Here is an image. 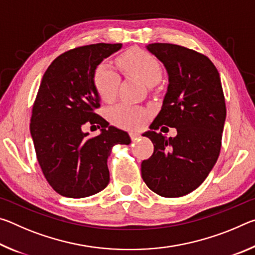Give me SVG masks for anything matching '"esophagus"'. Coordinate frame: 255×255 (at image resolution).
Returning a JSON list of instances; mask_svg holds the SVG:
<instances>
[{
    "instance_id": "34e87169",
    "label": "esophagus",
    "mask_w": 255,
    "mask_h": 255,
    "mask_svg": "<svg viewBox=\"0 0 255 255\" xmlns=\"http://www.w3.org/2000/svg\"><path fill=\"white\" fill-rule=\"evenodd\" d=\"M129 136H130L131 140H136L139 138V132H136V131H130L129 132Z\"/></svg>"
}]
</instances>
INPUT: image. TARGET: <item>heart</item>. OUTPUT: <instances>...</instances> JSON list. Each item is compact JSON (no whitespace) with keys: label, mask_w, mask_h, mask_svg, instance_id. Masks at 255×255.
Listing matches in <instances>:
<instances>
[{"label":"heart","mask_w":255,"mask_h":255,"mask_svg":"<svg viewBox=\"0 0 255 255\" xmlns=\"http://www.w3.org/2000/svg\"><path fill=\"white\" fill-rule=\"evenodd\" d=\"M117 66L124 73L136 77L146 85L157 83L162 76V67L158 60L147 51L137 47L127 49L117 58ZM120 79L117 73L107 64H100L93 73L94 89L101 100L111 102L117 97ZM147 117L144 108L120 103L109 110L111 123L125 129L140 127Z\"/></svg>","instance_id":"b5f03b06"}]
</instances>
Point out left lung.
I'll return each instance as SVG.
<instances>
[{
    "instance_id": "1",
    "label": "left lung",
    "mask_w": 255,
    "mask_h": 255,
    "mask_svg": "<svg viewBox=\"0 0 255 255\" xmlns=\"http://www.w3.org/2000/svg\"><path fill=\"white\" fill-rule=\"evenodd\" d=\"M147 49L165 66L169 86L152 130L144 133L154 152L141 162V178L158 196L182 197L204 182L221 152L226 118L221 77L213 62L196 50L164 42ZM162 124L176 128L177 136L155 132Z\"/></svg>"
}]
</instances>
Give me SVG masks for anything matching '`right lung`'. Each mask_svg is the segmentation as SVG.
Segmentation results:
<instances>
[{
    "instance_id": "right-lung-1",
    "label": "right lung",
    "mask_w": 255,
    "mask_h": 255,
    "mask_svg": "<svg viewBox=\"0 0 255 255\" xmlns=\"http://www.w3.org/2000/svg\"><path fill=\"white\" fill-rule=\"evenodd\" d=\"M122 44H93L59 55L47 68L33 102L30 132L38 163L50 187L60 196L84 198L109 183L107 159L117 144L128 145L126 131L109 126L96 110L100 100L93 73L103 58ZM98 126L102 133L89 137L81 128Z\"/></svg>"
}]
</instances>
